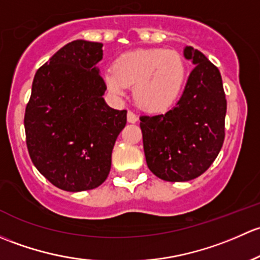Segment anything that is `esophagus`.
<instances>
[{"mask_svg": "<svg viewBox=\"0 0 260 260\" xmlns=\"http://www.w3.org/2000/svg\"><path fill=\"white\" fill-rule=\"evenodd\" d=\"M138 115L135 114V112H133V111H129L127 112V121L129 122H131V124H134V122H136L138 121Z\"/></svg>", "mask_w": 260, "mask_h": 260, "instance_id": "34e87169", "label": "esophagus"}]
</instances>
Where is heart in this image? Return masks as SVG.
<instances>
[{"mask_svg": "<svg viewBox=\"0 0 260 260\" xmlns=\"http://www.w3.org/2000/svg\"><path fill=\"white\" fill-rule=\"evenodd\" d=\"M186 79V65L176 51L139 49L124 53L114 69L105 72V81L115 95H124L134 85V99L140 108L160 111L176 101Z\"/></svg>", "mask_w": 260, "mask_h": 260, "instance_id": "heart-1", "label": "heart"}]
</instances>
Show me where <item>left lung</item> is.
Wrapping results in <instances>:
<instances>
[{
  "mask_svg": "<svg viewBox=\"0 0 260 260\" xmlns=\"http://www.w3.org/2000/svg\"><path fill=\"white\" fill-rule=\"evenodd\" d=\"M184 56L195 68L176 105L164 114L140 116L146 164L165 181H188L205 173L225 138L220 72L194 47L186 46Z\"/></svg>",
  "mask_w": 260,
  "mask_h": 260,
  "instance_id": "1",
  "label": "left lung"
}]
</instances>
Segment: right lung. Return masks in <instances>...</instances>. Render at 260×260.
Returning a JSON list of instances; mask_svg holds the SVG:
<instances>
[{"mask_svg":"<svg viewBox=\"0 0 260 260\" xmlns=\"http://www.w3.org/2000/svg\"><path fill=\"white\" fill-rule=\"evenodd\" d=\"M103 44L76 40L60 49L34 77L25 133L36 169L58 189L98 188L110 173L111 152L126 125V110H114L99 74Z\"/></svg>","mask_w":260,"mask_h":260,"instance_id":"right-lung-1","label":"right lung"}]
</instances>
